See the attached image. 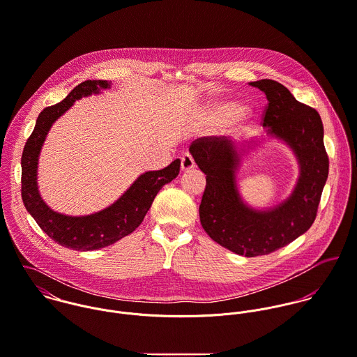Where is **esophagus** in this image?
Here are the masks:
<instances>
[{"instance_id":"1","label":"esophagus","mask_w":357,"mask_h":357,"mask_svg":"<svg viewBox=\"0 0 357 357\" xmlns=\"http://www.w3.org/2000/svg\"><path fill=\"white\" fill-rule=\"evenodd\" d=\"M195 167H196V162H195L192 154L185 153V154L181 157V168H182V171H190V169H193Z\"/></svg>"}]
</instances>
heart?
<instances>
[{
  "label": "heart",
  "instance_id": "heart-1",
  "mask_svg": "<svg viewBox=\"0 0 357 357\" xmlns=\"http://www.w3.org/2000/svg\"><path fill=\"white\" fill-rule=\"evenodd\" d=\"M233 131H240L247 123V114L241 110V106L236 102H219L210 106L203 114V123L206 126L227 124Z\"/></svg>",
  "mask_w": 357,
  "mask_h": 357
}]
</instances>
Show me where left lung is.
<instances>
[{
    "mask_svg": "<svg viewBox=\"0 0 357 357\" xmlns=\"http://www.w3.org/2000/svg\"><path fill=\"white\" fill-rule=\"evenodd\" d=\"M268 99L262 126L268 134L287 143L299 164V178L291 196L269 210L247 206L237 189L236 171L241 151L225 138L208 137L192 143L199 168L207 175L199 208L207 234L234 254L247 258L271 254L303 234L314 222L328 176V155L319 113L298 102L275 79L250 82ZM245 147V146H244Z\"/></svg>",
    "mask_w": 357,
    "mask_h": 357,
    "instance_id": "1",
    "label": "left lung"
}]
</instances>
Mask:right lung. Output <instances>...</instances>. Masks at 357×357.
<instances>
[{"label": "right lung", "instance_id": "right-lung-1", "mask_svg": "<svg viewBox=\"0 0 357 357\" xmlns=\"http://www.w3.org/2000/svg\"><path fill=\"white\" fill-rule=\"evenodd\" d=\"M106 79H86L78 84L59 103L45 107L36 123L22 154V200L38 226L58 244L75 251H93L132 233L149 211L160 189L179 174L181 160H174L160 171L142 174L130 189L107 208L84 216H69L51 210L40 196L37 186L38 157L52 124L82 96L110 88Z\"/></svg>", "mask_w": 357, "mask_h": 357}]
</instances>
